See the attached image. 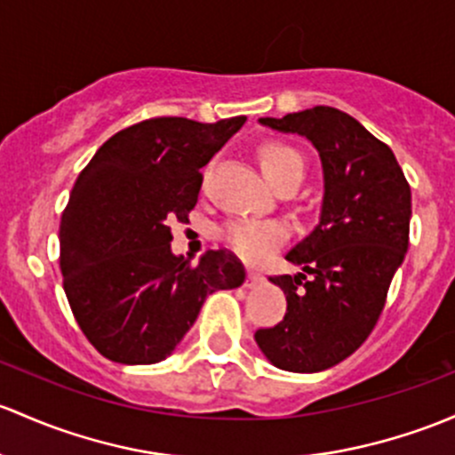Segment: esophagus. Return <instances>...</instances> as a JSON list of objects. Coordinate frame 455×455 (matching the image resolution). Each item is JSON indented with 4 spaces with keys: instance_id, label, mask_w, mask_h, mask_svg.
<instances>
[{
    "instance_id": "1",
    "label": "esophagus",
    "mask_w": 455,
    "mask_h": 455,
    "mask_svg": "<svg viewBox=\"0 0 455 455\" xmlns=\"http://www.w3.org/2000/svg\"><path fill=\"white\" fill-rule=\"evenodd\" d=\"M264 283V276L259 275V272H255V270H248V275H246V288L248 290H252V288H257V285H261Z\"/></svg>"
}]
</instances>
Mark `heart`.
Listing matches in <instances>:
<instances>
[{
    "label": "heart",
    "instance_id": "obj_1",
    "mask_svg": "<svg viewBox=\"0 0 455 455\" xmlns=\"http://www.w3.org/2000/svg\"><path fill=\"white\" fill-rule=\"evenodd\" d=\"M257 161L272 185L281 183L288 176H303V156L288 143H264L257 152ZM220 237L243 259L259 261L285 242L288 227L279 220H231L222 227Z\"/></svg>",
    "mask_w": 455,
    "mask_h": 455
}]
</instances>
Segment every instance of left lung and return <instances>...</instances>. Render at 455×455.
Here are the masks:
<instances>
[{
  "instance_id": "obj_1",
  "label": "left lung",
  "mask_w": 455,
  "mask_h": 455,
  "mask_svg": "<svg viewBox=\"0 0 455 455\" xmlns=\"http://www.w3.org/2000/svg\"><path fill=\"white\" fill-rule=\"evenodd\" d=\"M259 124L312 141L324 194L315 228L285 255L303 272L270 276L288 312L275 327L257 329L255 340L281 371L318 372L355 353L379 320L408 252L412 194L390 148L338 108Z\"/></svg>"
}]
</instances>
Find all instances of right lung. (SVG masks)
Segmentation results:
<instances>
[{"label": "right lung", "mask_w": 455, "mask_h": 455, "mask_svg": "<svg viewBox=\"0 0 455 455\" xmlns=\"http://www.w3.org/2000/svg\"><path fill=\"white\" fill-rule=\"evenodd\" d=\"M243 122L146 119L104 141L80 172L60 218V272L76 323L111 362L165 360L204 299L246 279L227 248L196 266L170 248V224L189 222L198 203L200 167Z\"/></svg>", "instance_id": "1"}]
</instances>
